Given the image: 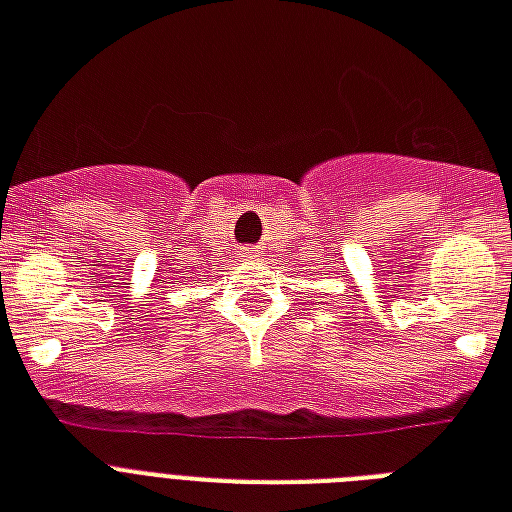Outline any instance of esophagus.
Masks as SVG:
<instances>
[{
  "instance_id": "1",
  "label": "esophagus",
  "mask_w": 512,
  "mask_h": 512,
  "mask_svg": "<svg viewBox=\"0 0 512 512\" xmlns=\"http://www.w3.org/2000/svg\"><path fill=\"white\" fill-rule=\"evenodd\" d=\"M240 256H243L245 261H256V256H259V253L253 251V248H243V251H240Z\"/></svg>"
}]
</instances>
